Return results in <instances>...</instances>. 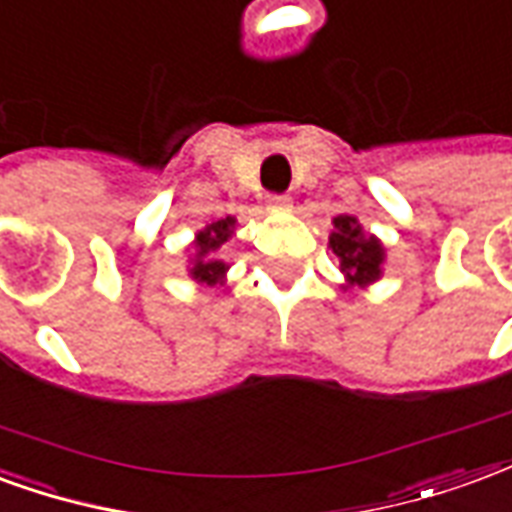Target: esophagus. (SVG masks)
I'll use <instances>...</instances> for the list:
<instances>
[{
	"mask_svg": "<svg viewBox=\"0 0 512 512\" xmlns=\"http://www.w3.org/2000/svg\"><path fill=\"white\" fill-rule=\"evenodd\" d=\"M267 204H270V207H289L292 199H289V193H270V196H267Z\"/></svg>",
	"mask_w": 512,
	"mask_h": 512,
	"instance_id": "34e87169",
	"label": "esophagus"
}]
</instances>
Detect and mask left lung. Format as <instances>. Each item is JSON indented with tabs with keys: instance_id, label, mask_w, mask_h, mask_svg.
Instances as JSON below:
<instances>
[{
	"instance_id": "left-lung-1",
	"label": "left lung",
	"mask_w": 512,
	"mask_h": 512,
	"mask_svg": "<svg viewBox=\"0 0 512 512\" xmlns=\"http://www.w3.org/2000/svg\"><path fill=\"white\" fill-rule=\"evenodd\" d=\"M335 231L330 234V248L341 259V270L352 283H371L379 278L382 245L374 237H365L360 223L349 215L333 220Z\"/></svg>"
}]
</instances>
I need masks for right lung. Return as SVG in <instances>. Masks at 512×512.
Returning <instances> with one entry per match:
<instances>
[{
  "label": "right lung",
  "mask_w": 512,
  "mask_h": 512,
  "mask_svg": "<svg viewBox=\"0 0 512 512\" xmlns=\"http://www.w3.org/2000/svg\"><path fill=\"white\" fill-rule=\"evenodd\" d=\"M231 226H234V218H226V220H218V223H212V226H207L204 231H199V242H196V245H199V259H196V267L190 270L196 281L212 286V283H218L220 278H223L226 264H223V261H215V259L204 261V256L215 251L220 242L229 240Z\"/></svg>",
  "instance_id": "obj_1"
}]
</instances>
